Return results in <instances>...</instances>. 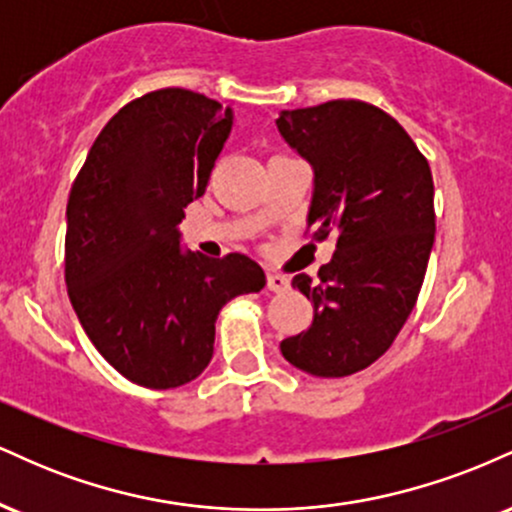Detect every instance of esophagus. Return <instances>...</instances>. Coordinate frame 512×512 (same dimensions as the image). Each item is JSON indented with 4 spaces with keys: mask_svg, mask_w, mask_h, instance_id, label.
Listing matches in <instances>:
<instances>
[{
    "mask_svg": "<svg viewBox=\"0 0 512 512\" xmlns=\"http://www.w3.org/2000/svg\"><path fill=\"white\" fill-rule=\"evenodd\" d=\"M267 289L274 291V293L289 291V289H291L289 276H284V274H269V276H267Z\"/></svg>",
    "mask_w": 512,
    "mask_h": 512,
    "instance_id": "esophagus-1",
    "label": "esophagus"
}]
</instances>
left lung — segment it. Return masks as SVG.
<instances>
[{
  "label": "left lung",
  "mask_w": 512,
  "mask_h": 512,
  "mask_svg": "<svg viewBox=\"0 0 512 512\" xmlns=\"http://www.w3.org/2000/svg\"><path fill=\"white\" fill-rule=\"evenodd\" d=\"M281 137L313 168L308 228L337 236L313 281L293 276L313 322L281 354L317 378H344L378 361L407 322L436 238L428 161L395 117L363 101L284 110Z\"/></svg>",
  "instance_id": "obj_1"
}]
</instances>
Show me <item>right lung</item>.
Wrapping results in <instances>:
<instances>
[{
    "label": "right lung",
    "instance_id": "add662e5",
    "mask_svg": "<svg viewBox=\"0 0 512 512\" xmlns=\"http://www.w3.org/2000/svg\"><path fill=\"white\" fill-rule=\"evenodd\" d=\"M231 127L233 110L207 96L146 93L103 127L69 192V301L105 361L151 390L195 380L223 305L267 284L248 255L182 250V209L207 190Z\"/></svg>",
    "mask_w": 512,
    "mask_h": 512
}]
</instances>
